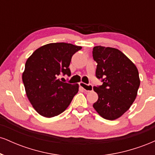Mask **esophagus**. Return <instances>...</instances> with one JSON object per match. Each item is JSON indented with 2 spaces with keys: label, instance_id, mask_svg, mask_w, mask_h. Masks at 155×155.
<instances>
[{
  "label": "esophagus",
  "instance_id": "obj_1",
  "mask_svg": "<svg viewBox=\"0 0 155 155\" xmlns=\"http://www.w3.org/2000/svg\"><path fill=\"white\" fill-rule=\"evenodd\" d=\"M79 85H80V87H81L83 90H84L86 92H90L93 90V86H92V84H85V83L80 82Z\"/></svg>",
  "mask_w": 155,
  "mask_h": 155
}]
</instances>
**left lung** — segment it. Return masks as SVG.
<instances>
[{
	"label": "left lung",
	"mask_w": 155,
	"mask_h": 155,
	"mask_svg": "<svg viewBox=\"0 0 155 155\" xmlns=\"http://www.w3.org/2000/svg\"><path fill=\"white\" fill-rule=\"evenodd\" d=\"M92 57L97 63L95 76L103 82L93 87L98 95L93 107L103 118L116 120L129 109L136 99L140 86L138 69L115 48L96 46Z\"/></svg>",
	"instance_id": "1"
}]
</instances>
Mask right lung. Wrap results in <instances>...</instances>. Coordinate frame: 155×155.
Wrapping results in <instances>:
<instances>
[{
    "mask_svg": "<svg viewBox=\"0 0 155 155\" xmlns=\"http://www.w3.org/2000/svg\"><path fill=\"white\" fill-rule=\"evenodd\" d=\"M81 47L51 43L36 49L27 60L22 81L31 104L41 116L63 113L79 91L78 84L63 82L60 76H71V58Z\"/></svg>",
    "mask_w": 155,
    "mask_h": 155,
    "instance_id": "1",
    "label": "right lung"
}]
</instances>
